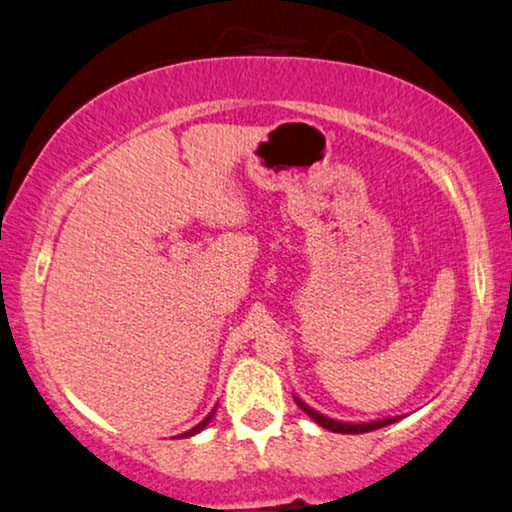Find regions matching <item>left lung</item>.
Masks as SVG:
<instances>
[{"label":"left lung","instance_id":"8db88e82","mask_svg":"<svg viewBox=\"0 0 512 512\" xmlns=\"http://www.w3.org/2000/svg\"><path fill=\"white\" fill-rule=\"evenodd\" d=\"M295 403L300 405V410L309 414L313 421L320 423L322 428H327V430H332V432H343V435H357V432H371V430L384 428V426H389V423L396 421V419H382V421H371V423H341V421L327 419V416H322V414H318V412H313L311 407H309V405H304L300 398H295Z\"/></svg>","mask_w":512,"mask_h":512}]
</instances>
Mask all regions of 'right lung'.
I'll return each instance as SVG.
<instances>
[{"label":"right lung","instance_id":"obj_1","mask_svg":"<svg viewBox=\"0 0 512 512\" xmlns=\"http://www.w3.org/2000/svg\"><path fill=\"white\" fill-rule=\"evenodd\" d=\"M212 416H215V412H210V414L206 416V419H203V421L199 423V426H194L192 430H187V432H183V437H190V435H196V432H199V430H203V428H206V426H208V423H210V419H212Z\"/></svg>","mask_w":512,"mask_h":512}]
</instances>
